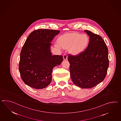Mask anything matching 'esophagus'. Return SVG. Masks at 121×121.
<instances>
[{
  "mask_svg": "<svg viewBox=\"0 0 121 121\" xmlns=\"http://www.w3.org/2000/svg\"><path fill=\"white\" fill-rule=\"evenodd\" d=\"M63 59H64V60H67V59H68L67 55L66 53L64 54V55H63Z\"/></svg>",
  "mask_w": 121,
  "mask_h": 121,
  "instance_id": "esophagus-1",
  "label": "esophagus"
}]
</instances>
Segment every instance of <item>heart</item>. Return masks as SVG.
Instances as JSON below:
<instances>
[{"label":"heart","mask_w":121,"mask_h":121,"mask_svg":"<svg viewBox=\"0 0 121 121\" xmlns=\"http://www.w3.org/2000/svg\"><path fill=\"white\" fill-rule=\"evenodd\" d=\"M89 39L85 34L77 33H68L60 36L58 39L59 45L64 49L71 47L70 51L73 55H78L82 53L89 43ZM56 46L60 48L59 45Z\"/></svg>","instance_id":"obj_1"}]
</instances>
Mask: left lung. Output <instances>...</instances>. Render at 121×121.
Wrapping results in <instances>:
<instances>
[{
    "label": "left lung",
    "mask_w": 121,
    "mask_h": 121,
    "mask_svg": "<svg viewBox=\"0 0 121 121\" xmlns=\"http://www.w3.org/2000/svg\"><path fill=\"white\" fill-rule=\"evenodd\" d=\"M90 37L86 49L77 56L69 54L68 61L71 80L78 86L89 89L101 82L108 68V51L102 37L85 30Z\"/></svg>",
    "instance_id": "1"
}]
</instances>
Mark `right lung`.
<instances>
[{
  "label": "right lung",
  "mask_w": 121,
  "mask_h": 121,
  "mask_svg": "<svg viewBox=\"0 0 121 121\" xmlns=\"http://www.w3.org/2000/svg\"><path fill=\"white\" fill-rule=\"evenodd\" d=\"M60 31L40 29L28 35L20 54L19 71L22 80L28 86L42 89L52 81L53 68L63 60L62 55H52L50 47Z\"/></svg>",
  "instance_id": "1"
}]
</instances>
